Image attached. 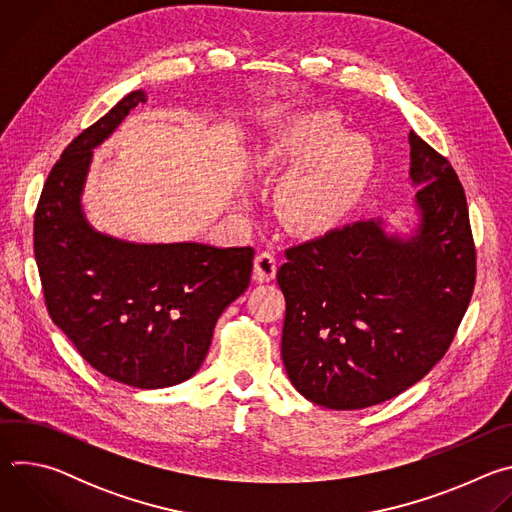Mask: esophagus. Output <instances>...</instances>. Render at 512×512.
Here are the masks:
<instances>
[{"label":"esophagus","mask_w":512,"mask_h":512,"mask_svg":"<svg viewBox=\"0 0 512 512\" xmlns=\"http://www.w3.org/2000/svg\"><path fill=\"white\" fill-rule=\"evenodd\" d=\"M277 273V259L271 251H261L255 257V267H253V275L257 281H271Z\"/></svg>","instance_id":"esophagus-1"}]
</instances>
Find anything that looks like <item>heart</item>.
<instances>
[{"instance_id": "b5f03b06", "label": "heart", "mask_w": 512, "mask_h": 512, "mask_svg": "<svg viewBox=\"0 0 512 512\" xmlns=\"http://www.w3.org/2000/svg\"><path fill=\"white\" fill-rule=\"evenodd\" d=\"M259 166L291 172L277 194L285 223L306 235H326L367 196L377 148L369 135L348 133L336 113L318 111L277 127L259 150Z\"/></svg>"}]
</instances>
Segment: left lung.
I'll use <instances>...</instances> for the list:
<instances>
[{
    "label": "left lung",
    "instance_id": "1",
    "mask_svg": "<svg viewBox=\"0 0 512 512\" xmlns=\"http://www.w3.org/2000/svg\"><path fill=\"white\" fill-rule=\"evenodd\" d=\"M419 225L389 235L381 218L285 251L281 358L308 401L364 409L421 381L448 352L476 281V249L458 174L409 133Z\"/></svg>",
    "mask_w": 512,
    "mask_h": 512
}]
</instances>
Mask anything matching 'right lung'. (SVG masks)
I'll use <instances>...</instances> for the list:
<instances>
[{
    "label": "right lung",
    "instance_id": "add662e5",
    "mask_svg": "<svg viewBox=\"0 0 512 512\" xmlns=\"http://www.w3.org/2000/svg\"><path fill=\"white\" fill-rule=\"evenodd\" d=\"M125 95L68 143L34 214V255L52 322L101 375L137 389L190 379L214 324L249 287L251 247L129 243L95 231L81 194L101 145L135 109Z\"/></svg>",
    "mask_w": 512,
    "mask_h": 512
}]
</instances>
